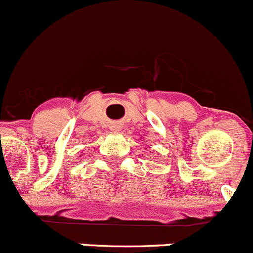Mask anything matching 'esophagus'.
<instances>
[{
	"mask_svg": "<svg viewBox=\"0 0 253 253\" xmlns=\"http://www.w3.org/2000/svg\"><path fill=\"white\" fill-rule=\"evenodd\" d=\"M111 127H112V130H113V131H119V130H121V126H119L118 124H113V126H112Z\"/></svg>",
	"mask_w": 253,
	"mask_h": 253,
	"instance_id": "esophagus-1",
	"label": "esophagus"
}]
</instances>
